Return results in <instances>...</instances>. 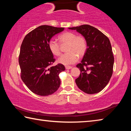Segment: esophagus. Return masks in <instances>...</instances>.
I'll list each match as a JSON object with an SVG mask.
<instances>
[{
  "label": "esophagus",
  "instance_id": "esophagus-1",
  "mask_svg": "<svg viewBox=\"0 0 131 131\" xmlns=\"http://www.w3.org/2000/svg\"><path fill=\"white\" fill-rule=\"evenodd\" d=\"M65 68L66 69H70L72 68V67H71V66H65Z\"/></svg>",
  "mask_w": 131,
  "mask_h": 131
}]
</instances>
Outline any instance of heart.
<instances>
[{"mask_svg": "<svg viewBox=\"0 0 131 131\" xmlns=\"http://www.w3.org/2000/svg\"><path fill=\"white\" fill-rule=\"evenodd\" d=\"M61 44L68 43L66 54H62L58 59L59 63L63 65H70L76 63L78 60V56H82L85 52L87 43L85 39L81 36H77L76 34L71 32H66L58 37ZM48 47L50 51L55 56L60 54V46L54 39L48 41Z\"/></svg>", "mask_w": 131, "mask_h": 131, "instance_id": "heart-1", "label": "heart"}]
</instances>
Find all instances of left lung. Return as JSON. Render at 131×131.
I'll return each instance as SVG.
<instances>
[{
  "label": "left lung",
  "instance_id": "left-lung-1",
  "mask_svg": "<svg viewBox=\"0 0 131 131\" xmlns=\"http://www.w3.org/2000/svg\"><path fill=\"white\" fill-rule=\"evenodd\" d=\"M69 29L83 35L87 43L83 59L76 65L80 70L75 81L77 87L86 94L98 93L107 85L113 74L114 57L109 39L89 25Z\"/></svg>",
  "mask_w": 131,
  "mask_h": 131
}]
</instances>
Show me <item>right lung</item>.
Masks as SVG:
<instances>
[{
  "mask_svg": "<svg viewBox=\"0 0 131 131\" xmlns=\"http://www.w3.org/2000/svg\"><path fill=\"white\" fill-rule=\"evenodd\" d=\"M64 30L49 25H41L24 37L19 56L21 77L27 87L40 96L51 95L61 84L59 74L65 70L62 64L51 66L55 59L50 51L51 39Z\"/></svg>",
  "mask_w": 131,
  "mask_h": 131,
  "instance_id": "obj_1",
  "label": "right lung"
}]
</instances>
